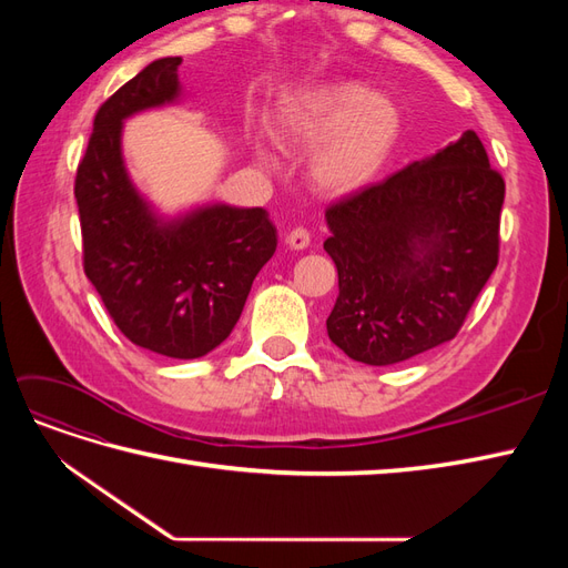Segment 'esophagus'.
I'll list each match as a JSON object with an SVG mask.
<instances>
[{"label":"esophagus","instance_id":"1","mask_svg":"<svg viewBox=\"0 0 568 568\" xmlns=\"http://www.w3.org/2000/svg\"><path fill=\"white\" fill-rule=\"evenodd\" d=\"M286 244L294 251H305L307 246H311V234H307V230H303V227L291 230V234L286 236Z\"/></svg>","mask_w":568,"mask_h":568}]
</instances>
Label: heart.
Returning <instances> with one entry per match:
<instances>
[{
  "mask_svg": "<svg viewBox=\"0 0 568 568\" xmlns=\"http://www.w3.org/2000/svg\"><path fill=\"white\" fill-rule=\"evenodd\" d=\"M400 111L359 82H329L291 94L274 111L272 130L291 149H315L307 173L326 196L363 192L382 173L400 136ZM255 153L272 163L263 134Z\"/></svg>",
  "mask_w": 568,
  "mask_h": 568,
  "instance_id": "1",
  "label": "heart"
}]
</instances>
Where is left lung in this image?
<instances>
[{
	"label": "left lung",
	"mask_w": 568,
	"mask_h": 568,
	"mask_svg": "<svg viewBox=\"0 0 568 568\" xmlns=\"http://www.w3.org/2000/svg\"><path fill=\"white\" fill-rule=\"evenodd\" d=\"M505 180L474 130L326 209L338 270L326 334L386 367L455 338L500 251Z\"/></svg>",
	"instance_id": "left-lung-1"
}]
</instances>
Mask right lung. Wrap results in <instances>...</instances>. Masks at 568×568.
Segmentation results:
<instances>
[{
    "instance_id": "add662e5",
    "label": "right lung",
    "mask_w": 568,
    "mask_h": 568,
    "mask_svg": "<svg viewBox=\"0 0 568 568\" xmlns=\"http://www.w3.org/2000/svg\"><path fill=\"white\" fill-rule=\"evenodd\" d=\"M180 57L149 63L94 118L75 199L84 274L134 346L175 359L209 355L242 317L255 274L277 248L263 209L203 203L156 211L123 156L125 120L182 99Z\"/></svg>"
}]
</instances>
